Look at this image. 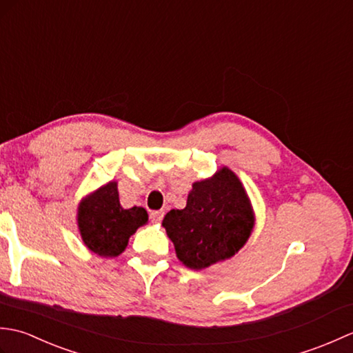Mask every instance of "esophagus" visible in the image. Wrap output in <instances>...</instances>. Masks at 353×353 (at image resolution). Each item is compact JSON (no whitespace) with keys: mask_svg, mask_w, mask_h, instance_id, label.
<instances>
[{"mask_svg":"<svg viewBox=\"0 0 353 353\" xmlns=\"http://www.w3.org/2000/svg\"><path fill=\"white\" fill-rule=\"evenodd\" d=\"M162 219H163V211H153L150 214V220L153 223H161Z\"/></svg>","mask_w":353,"mask_h":353,"instance_id":"obj_1","label":"esophagus"}]
</instances>
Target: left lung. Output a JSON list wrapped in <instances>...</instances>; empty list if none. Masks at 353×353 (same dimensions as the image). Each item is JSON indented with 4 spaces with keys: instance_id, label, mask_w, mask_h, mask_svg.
Masks as SVG:
<instances>
[{
    "instance_id": "1",
    "label": "left lung",
    "mask_w": 353,
    "mask_h": 353,
    "mask_svg": "<svg viewBox=\"0 0 353 353\" xmlns=\"http://www.w3.org/2000/svg\"><path fill=\"white\" fill-rule=\"evenodd\" d=\"M253 209L243 183L228 167L196 182L183 209H171L162 226L179 261L201 270L232 258L249 239Z\"/></svg>"
}]
</instances>
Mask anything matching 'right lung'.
Wrapping results in <instances>:
<instances>
[{
    "label": "right lung",
    "instance_id": "add662e5",
    "mask_svg": "<svg viewBox=\"0 0 353 353\" xmlns=\"http://www.w3.org/2000/svg\"><path fill=\"white\" fill-rule=\"evenodd\" d=\"M148 221L144 208L119 205L117 182H109L80 201L77 223L89 250L103 258L121 254L129 238Z\"/></svg>",
    "mask_w": 353,
    "mask_h": 353
}]
</instances>
